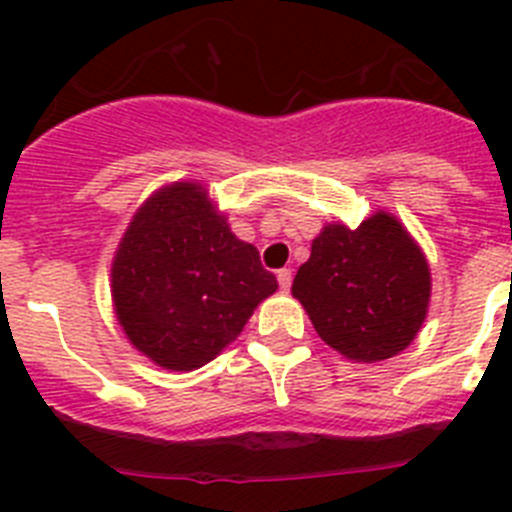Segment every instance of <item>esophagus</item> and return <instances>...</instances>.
<instances>
[{"mask_svg": "<svg viewBox=\"0 0 512 512\" xmlns=\"http://www.w3.org/2000/svg\"><path fill=\"white\" fill-rule=\"evenodd\" d=\"M277 282H279V287H282V289L292 287V271H289V269H279L277 271Z\"/></svg>", "mask_w": 512, "mask_h": 512, "instance_id": "34e87169", "label": "esophagus"}]
</instances>
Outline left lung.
Listing matches in <instances>:
<instances>
[{"label":"left lung","instance_id":"1","mask_svg":"<svg viewBox=\"0 0 512 512\" xmlns=\"http://www.w3.org/2000/svg\"><path fill=\"white\" fill-rule=\"evenodd\" d=\"M292 295L330 348L374 364L415 341L431 302V269L408 228L379 210L354 230L323 225Z\"/></svg>","mask_w":512,"mask_h":512}]
</instances>
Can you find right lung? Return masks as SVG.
<instances>
[{"label": "right lung", "instance_id": "1", "mask_svg": "<svg viewBox=\"0 0 512 512\" xmlns=\"http://www.w3.org/2000/svg\"><path fill=\"white\" fill-rule=\"evenodd\" d=\"M112 307L122 333L169 372H192L241 336L277 277L235 238L205 184L156 189L112 259Z\"/></svg>", "mask_w": 512, "mask_h": 512}]
</instances>
